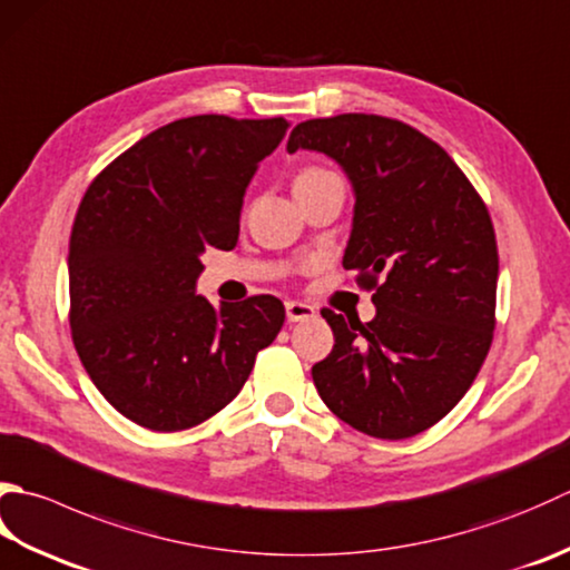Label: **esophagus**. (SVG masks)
<instances>
[{"label": "esophagus", "instance_id": "obj_1", "mask_svg": "<svg viewBox=\"0 0 570 570\" xmlns=\"http://www.w3.org/2000/svg\"><path fill=\"white\" fill-rule=\"evenodd\" d=\"M316 318V308L304 301H286V321L298 323V321H311Z\"/></svg>", "mask_w": 570, "mask_h": 570}]
</instances>
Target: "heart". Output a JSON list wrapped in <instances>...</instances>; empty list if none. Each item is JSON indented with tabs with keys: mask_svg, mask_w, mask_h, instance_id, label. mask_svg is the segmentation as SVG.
<instances>
[{
	"mask_svg": "<svg viewBox=\"0 0 570 570\" xmlns=\"http://www.w3.org/2000/svg\"><path fill=\"white\" fill-rule=\"evenodd\" d=\"M323 173H326V170H318V167H308V170L296 175V180H306V177H316V175H323ZM296 180H294V183H296Z\"/></svg>",
	"mask_w": 570,
	"mask_h": 570,
	"instance_id": "b5f03b06",
	"label": "heart"
}]
</instances>
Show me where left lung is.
<instances>
[{
  "instance_id": "left-lung-1",
  "label": "left lung",
  "mask_w": 570,
  "mask_h": 570,
  "mask_svg": "<svg viewBox=\"0 0 570 570\" xmlns=\"http://www.w3.org/2000/svg\"><path fill=\"white\" fill-rule=\"evenodd\" d=\"M286 150L328 155L348 177L343 269L375 304L367 323L321 311L336 343L311 367L318 395L371 438L420 434L460 403L492 345L499 254L482 197L438 142L393 118L298 122Z\"/></svg>"
}]
</instances>
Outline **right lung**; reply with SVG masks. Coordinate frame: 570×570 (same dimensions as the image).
<instances>
[{
    "mask_svg": "<svg viewBox=\"0 0 570 570\" xmlns=\"http://www.w3.org/2000/svg\"><path fill=\"white\" fill-rule=\"evenodd\" d=\"M284 118L189 116L153 130L86 189L69 244L71 333L86 373L120 415L155 432L229 405L284 326V304L215 308L199 256L234 249L244 193Z\"/></svg>",
    "mask_w": 570,
    "mask_h": 570,
    "instance_id": "add662e5",
    "label": "right lung"
}]
</instances>
